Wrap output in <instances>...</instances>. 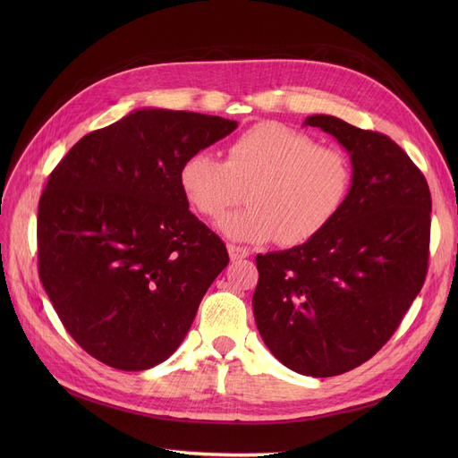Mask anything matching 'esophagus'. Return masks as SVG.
<instances>
[{
  "mask_svg": "<svg viewBox=\"0 0 458 458\" xmlns=\"http://www.w3.org/2000/svg\"><path fill=\"white\" fill-rule=\"evenodd\" d=\"M228 254H230V259L232 261H237V259H243V258H249V249L245 247H237V245H228Z\"/></svg>",
  "mask_w": 458,
  "mask_h": 458,
  "instance_id": "1",
  "label": "esophagus"
}]
</instances>
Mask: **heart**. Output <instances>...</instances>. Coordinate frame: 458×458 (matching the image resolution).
<instances>
[{
	"instance_id": "1",
	"label": "heart",
	"mask_w": 458,
	"mask_h": 458,
	"mask_svg": "<svg viewBox=\"0 0 458 458\" xmlns=\"http://www.w3.org/2000/svg\"><path fill=\"white\" fill-rule=\"evenodd\" d=\"M178 185L197 213L216 219L249 187V208L219 221L235 242L295 247L319 235L342 209L351 165L335 148L280 123H261L239 135L228 159L200 150L185 157Z\"/></svg>"
}]
</instances>
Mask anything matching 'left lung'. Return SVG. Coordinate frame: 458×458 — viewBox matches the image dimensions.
<instances>
[{
  "label": "left lung",
  "mask_w": 458,
  "mask_h": 458,
  "mask_svg": "<svg viewBox=\"0 0 458 458\" xmlns=\"http://www.w3.org/2000/svg\"><path fill=\"white\" fill-rule=\"evenodd\" d=\"M347 150L352 178L334 221L310 242L256 256L261 340L301 375L334 377L369 360L427 275L430 191L401 147L330 114L306 116Z\"/></svg>",
  "instance_id": "1"
}]
</instances>
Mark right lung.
Here are the masks:
<instances>
[{"label": "right lung", "mask_w": 458, "mask_h": 458, "mask_svg": "<svg viewBox=\"0 0 458 458\" xmlns=\"http://www.w3.org/2000/svg\"><path fill=\"white\" fill-rule=\"evenodd\" d=\"M235 128L142 107L80 139L54 168L38 202V275L68 334L100 362H165L228 266L219 235L189 211L178 171Z\"/></svg>", "instance_id": "right-lung-1"}]
</instances>
